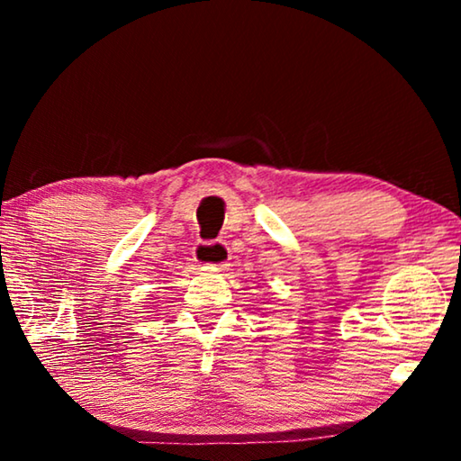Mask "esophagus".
I'll return each instance as SVG.
<instances>
[{
    "label": "esophagus",
    "mask_w": 461,
    "mask_h": 461,
    "mask_svg": "<svg viewBox=\"0 0 461 461\" xmlns=\"http://www.w3.org/2000/svg\"><path fill=\"white\" fill-rule=\"evenodd\" d=\"M193 258L205 267H225L230 260V248L221 240L197 241L193 248Z\"/></svg>",
    "instance_id": "esophagus-1"
}]
</instances>
